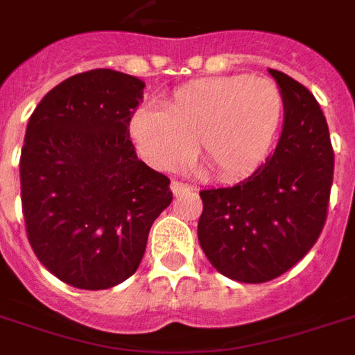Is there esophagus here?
<instances>
[{"instance_id": "1", "label": "esophagus", "mask_w": 355, "mask_h": 355, "mask_svg": "<svg viewBox=\"0 0 355 355\" xmlns=\"http://www.w3.org/2000/svg\"><path fill=\"white\" fill-rule=\"evenodd\" d=\"M171 191H173V195L186 193V191H191V186H188V184H182V182H177V180H173Z\"/></svg>"}]
</instances>
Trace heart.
<instances>
[{"mask_svg":"<svg viewBox=\"0 0 355 355\" xmlns=\"http://www.w3.org/2000/svg\"><path fill=\"white\" fill-rule=\"evenodd\" d=\"M282 96L270 80L228 75L180 86L164 108L141 107L128 132L139 156L160 171L200 160L219 178L254 173L269 155L282 121Z\"/></svg>","mask_w":355,"mask_h":355,"instance_id":"1","label":"heart"}]
</instances>
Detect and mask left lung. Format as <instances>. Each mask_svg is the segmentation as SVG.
I'll return each mask as SVG.
<instances>
[{"label": "left lung", "instance_id": "1", "mask_svg": "<svg viewBox=\"0 0 355 355\" xmlns=\"http://www.w3.org/2000/svg\"><path fill=\"white\" fill-rule=\"evenodd\" d=\"M280 88L284 128L263 166L230 188L200 191L197 236L221 275L245 284L278 278L319 239L328 211L334 150L313 94L269 69Z\"/></svg>", "mask_w": 355, "mask_h": 355}]
</instances>
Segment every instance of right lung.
I'll return each instance as SVG.
<instances>
[{
	"instance_id": "obj_1",
	"label": "right lung",
	"mask_w": 355,
	"mask_h": 355,
	"mask_svg": "<svg viewBox=\"0 0 355 355\" xmlns=\"http://www.w3.org/2000/svg\"><path fill=\"white\" fill-rule=\"evenodd\" d=\"M138 77L92 69L62 80L31 114L19 158L21 210L36 258L79 289H108L138 269L169 178L138 160L128 123Z\"/></svg>"
}]
</instances>
